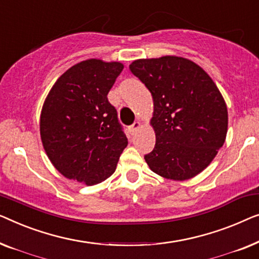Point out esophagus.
<instances>
[{
    "label": "esophagus",
    "mask_w": 259,
    "mask_h": 259,
    "mask_svg": "<svg viewBox=\"0 0 259 259\" xmlns=\"http://www.w3.org/2000/svg\"><path fill=\"white\" fill-rule=\"evenodd\" d=\"M141 125H142V124H141V122H138V121L135 122L134 124L130 126V130H131V133H135V131H137L138 129L141 128Z\"/></svg>",
    "instance_id": "34e87169"
}]
</instances>
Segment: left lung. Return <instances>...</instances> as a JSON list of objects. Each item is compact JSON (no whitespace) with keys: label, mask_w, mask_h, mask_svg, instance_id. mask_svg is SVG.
Instances as JSON below:
<instances>
[{"label":"left lung","mask_w":259,"mask_h":259,"mask_svg":"<svg viewBox=\"0 0 259 259\" xmlns=\"http://www.w3.org/2000/svg\"><path fill=\"white\" fill-rule=\"evenodd\" d=\"M130 70L152 95L156 144L144 159L159 176L185 181L205 169L223 147L228 109L198 64L177 56L143 58Z\"/></svg>","instance_id":"8db88e82"}]
</instances>
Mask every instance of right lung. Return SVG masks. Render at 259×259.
Masks as SVG:
<instances>
[{"label":"right lung","mask_w":259,"mask_h":259,"mask_svg":"<svg viewBox=\"0 0 259 259\" xmlns=\"http://www.w3.org/2000/svg\"><path fill=\"white\" fill-rule=\"evenodd\" d=\"M122 70L119 62L82 61L46 98L39 119L43 148L69 180L94 185L115 172L128 138L107 96Z\"/></svg>","instance_id":"add662e5"}]
</instances>
